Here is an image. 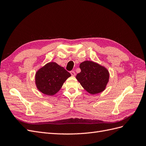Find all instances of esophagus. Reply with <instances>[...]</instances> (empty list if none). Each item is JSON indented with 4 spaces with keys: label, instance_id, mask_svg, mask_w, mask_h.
I'll return each instance as SVG.
<instances>
[{
    "label": "esophagus",
    "instance_id": "34e87169",
    "mask_svg": "<svg viewBox=\"0 0 146 146\" xmlns=\"http://www.w3.org/2000/svg\"><path fill=\"white\" fill-rule=\"evenodd\" d=\"M70 74H71L72 76H76V72H75L74 70H72V71H70Z\"/></svg>",
    "mask_w": 146,
    "mask_h": 146
}]
</instances>
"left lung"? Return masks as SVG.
Segmentation results:
<instances>
[{
	"label": "left lung",
	"instance_id": "1",
	"mask_svg": "<svg viewBox=\"0 0 146 146\" xmlns=\"http://www.w3.org/2000/svg\"><path fill=\"white\" fill-rule=\"evenodd\" d=\"M80 68L81 72L76 78L88 92L96 94L105 90L110 77L107 68L91 61L81 63Z\"/></svg>",
	"mask_w": 146,
	"mask_h": 146
}]
</instances>
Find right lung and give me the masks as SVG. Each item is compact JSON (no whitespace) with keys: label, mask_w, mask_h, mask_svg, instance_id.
I'll list each match as a JSON object with an SVG mask.
<instances>
[{"label":"right lung","mask_w":146,"mask_h":146,"mask_svg":"<svg viewBox=\"0 0 146 146\" xmlns=\"http://www.w3.org/2000/svg\"><path fill=\"white\" fill-rule=\"evenodd\" d=\"M70 74L55 62L47 63L35 74V83L38 90L47 96L58 92Z\"/></svg>","instance_id":"obj_1"}]
</instances>
